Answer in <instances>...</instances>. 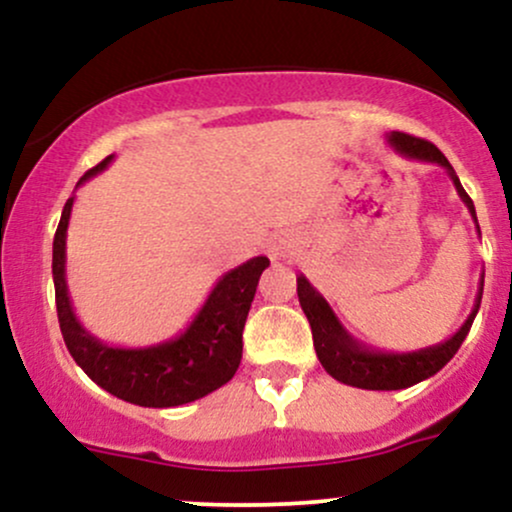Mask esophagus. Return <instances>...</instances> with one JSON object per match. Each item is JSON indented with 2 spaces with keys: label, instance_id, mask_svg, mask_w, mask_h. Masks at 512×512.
<instances>
[{
  "label": "esophagus",
  "instance_id": "1",
  "mask_svg": "<svg viewBox=\"0 0 512 512\" xmlns=\"http://www.w3.org/2000/svg\"><path fill=\"white\" fill-rule=\"evenodd\" d=\"M291 248H293V240L286 236H274V238H269V243H267V250L272 257H286L291 252Z\"/></svg>",
  "mask_w": 512,
  "mask_h": 512
}]
</instances>
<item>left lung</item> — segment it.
<instances>
[{
	"label": "left lung",
	"mask_w": 512,
	"mask_h": 512,
	"mask_svg": "<svg viewBox=\"0 0 512 512\" xmlns=\"http://www.w3.org/2000/svg\"><path fill=\"white\" fill-rule=\"evenodd\" d=\"M387 142H390L392 149L404 158L424 163H438L440 168L448 170L452 185H455L464 207L472 214L474 226H477V233L481 236L474 202L469 199L467 192H464L460 178L455 175L448 158L443 156V151L431 142H426V139L411 137V134L404 132L387 134ZM296 281L298 301H301L303 313L310 322V330H313L315 354L320 358L322 368H325L334 380H339V383L361 387V390H404V387H411L421 383V380L431 378V375H436L462 346L474 317L479 313L481 293H484V274H481L477 298H474V308L472 313L467 315V320H464L460 330L440 344L426 346V349L419 351H407V354H395V351L370 349V346L358 342L356 337H351V334L346 332V327L339 322V317L334 315L330 303L325 301V296H322L320 291H315V286L310 284L303 274L298 276Z\"/></svg>",
	"instance_id": "1"
}]
</instances>
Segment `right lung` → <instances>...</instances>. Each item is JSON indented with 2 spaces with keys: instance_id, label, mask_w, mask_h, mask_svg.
Instances as JSON below:
<instances>
[{
  "instance_id": "1",
  "label": "right lung",
  "mask_w": 512,
  "mask_h": 512,
  "mask_svg": "<svg viewBox=\"0 0 512 512\" xmlns=\"http://www.w3.org/2000/svg\"><path fill=\"white\" fill-rule=\"evenodd\" d=\"M113 156L76 182L103 173ZM74 197L67 199L52 243V279L60 330L69 354L81 370L110 395L139 407H180L219 390L236 375L243 358V327L255 298L260 274L269 267L267 257H252L216 281L195 320L185 332L154 346H110L93 337L76 317L67 289V228Z\"/></svg>"
}]
</instances>
